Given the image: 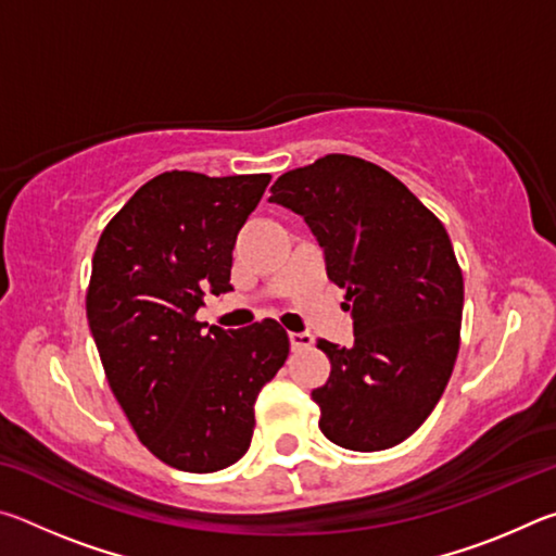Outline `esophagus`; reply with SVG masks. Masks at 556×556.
I'll use <instances>...</instances> for the list:
<instances>
[{"mask_svg": "<svg viewBox=\"0 0 556 556\" xmlns=\"http://www.w3.org/2000/svg\"><path fill=\"white\" fill-rule=\"evenodd\" d=\"M289 341L294 351H306V348L314 345V336L312 333H289Z\"/></svg>", "mask_w": 556, "mask_h": 556, "instance_id": "1", "label": "esophagus"}]
</instances>
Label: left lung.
<instances>
[{
  "mask_svg": "<svg viewBox=\"0 0 556 556\" xmlns=\"http://www.w3.org/2000/svg\"><path fill=\"white\" fill-rule=\"evenodd\" d=\"M269 201L304 215L353 312L351 348L316 343L331 361L312 392L318 427L351 451L402 444L437 407L458 355L464 275L446 228L400 178L348 154L281 174Z\"/></svg>",
  "mask_w": 556,
  "mask_h": 556,
  "instance_id": "left-lung-1",
  "label": "left lung"
}]
</instances>
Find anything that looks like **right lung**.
<instances>
[{
    "mask_svg": "<svg viewBox=\"0 0 556 556\" xmlns=\"http://www.w3.org/2000/svg\"><path fill=\"white\" fill-rule=\"evenodd\" d=\"M269 174L164 172L102 230L86 294L110 390L166 466L213 473L244 456L255 400L289 355L275 318L223 331L195 318L230 291L232 248Z\"/></svg>",
    "mask_w": 556,
    "mask_h": 556,
    "instance_id": "obj_1",
    "label": "right lung"
}]
</instances>
